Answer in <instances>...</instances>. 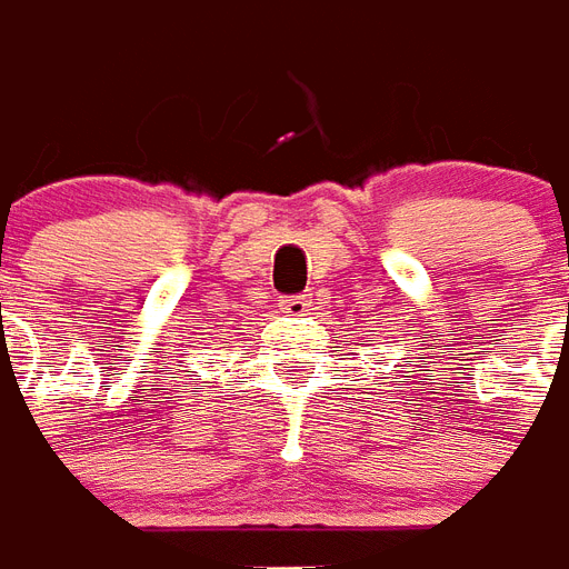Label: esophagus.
<instances>
[{"label": "esophagus", "instance_id": "esophagus-1", "mask_svg": "<svg viewBox=\"0 0 569 569\" xmlns=\"http://www.w3.org/2000/svg\"><path fill=\"white\" fill-rule=\"evenodd\" d=\"M279 308L290 317H302L306 311H311V293H299V297H281Z\"/></svg>", "mask_w": 569, "mask_h": 569}]
</instances>
